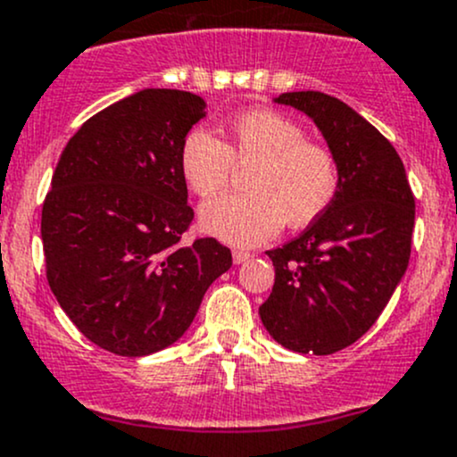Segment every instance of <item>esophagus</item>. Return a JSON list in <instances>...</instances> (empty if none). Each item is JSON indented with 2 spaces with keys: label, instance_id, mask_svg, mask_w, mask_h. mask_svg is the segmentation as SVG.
I'll list each match as a JSON object with an SVG mask.
<instances>
[{
  "label": "esophagus",
  "instance_id": "1",
  "mask_svg": "<svg viewBox=\"0 0 457 457\" xmlns=\"http://www.w3.org/2000/svg\"><path fill=\"white\" fill-rule=\"evenodd\" d=\"M232 258H234V262H237V265H243V262H247L249 258H252V253L243 252V249H237V252L232 253Z\"/></svg>",
  "mask_w": 457,
  "mask_h": 457
}]
</instances>
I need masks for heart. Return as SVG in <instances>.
Returning a JSON list of instances; mask_svg holds the SVG:
<instances>
[{
	"label": "heart",
	"mask_w": 457,
	"mask_h": 457,
	"mask_svg": "<svg viewBox=\"0 0 457 457\" xmlns=\"http://www.w3.org/2000/svg\"><path fill=\"white\" fill-rule=\"evenodd\" d=\"M234 162L256 164L247 177V195H232L205 204L199 225L205 234L238 247L269 241L287 223H313L337 196L339 168L333 153L306 140V131L287 115L253 109L232 124V144L195 129L186 136L179 168L188 188L212 199L228 188Z\"/></svg>",
	"instance_id": "1"
}]
</instances>
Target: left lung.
Returning a JSON list of instances; mask_svg holds the SVG:
<instances>
[{"instance_id":"1","label":"left lung","mask_w":457,"mask_h":457,"mask_svg":"<svg viewBox=\"0 0 457 457\" xmlns=\"http://www.w3.org/2000/svg\"><path fill=\"white\" fill-rule=\"evenodd\" d=\"M276 103L317 124L337 160L339 188L300 237L267 252L276 282L258 313L293 353L333 354L368 333L405 276L414 195L396 148L342 100L289 91Z\"/></svg>"}]
</instances>
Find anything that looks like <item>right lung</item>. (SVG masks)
Instances as JSON below:
<instances>
[{
    "label": "right lung",
    "instance_id": "1",
    "mask_svg": "<svg viewBox=\"0 0 457 457\" xmlns=\"http://www.w3.org/2000/svg\"><path fill=\"white\" fill-rule=\"evenodd\" d=\"M204 115L190 91L142 89L91 115L52 175L41 212L47 282L76 328L120 357L175 344L232 267L216 238L181 243L195 212L179 153Z\"/></svg>",
    "mask_w": 457,
    "mask_h": 457
}]
</instances>
